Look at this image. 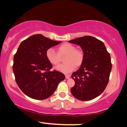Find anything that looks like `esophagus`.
I'll list each match as a JSON object with an SVG mask.
<instances>
[{"label":"esophagus","mask_w":127,"mask_h":127,"mask_svg":"<svg viewBox=\"0 0 127 127\" xmlns=\"http://www.w3.org/2000/svg\"><path fill=\"white\" fill-rule=\"evenodd\" d=\"M65 78H66V79H69L70 78V75H65Z\"/></svg>","instance_id":"1"}]
</instances>
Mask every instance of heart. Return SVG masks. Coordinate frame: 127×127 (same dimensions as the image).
<instances>
[{
    "instance_id": "b5f03b06",
    "label": "heart",
    "mask_w": 127,
    "mask_h": 127,
    "mask_svg": "<svg viewBox=\"0 0 127 127\" xmlns=\"http://www.w3.org/2000/svg\"><path fill=\"white\" fill-rule=\"evenodd\" d=\"M57 51L49 48L46 51V58L54 66H57L62 62V57L64 58L63 64L57 67V70L64 73H69L81 66L84 59V51L81 49L76 48L75 45L69 43H63L57 47Z\"/></svg>"
}]
</instances>
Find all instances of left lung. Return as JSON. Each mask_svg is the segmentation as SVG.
I'll use <instances>...</instances> for the list:
<instances>
[{
	"mask_svg": "<svg viewBox=\"0 0 127 127\" xmlns=\"http://www.w3.org/2000/svg\"><path fill=\"white\" fill-rule=\"evenodd\" d=\"M68 42L79 45L84 53L82 65L72 73L75 84L71 93L81 101L95 98L104 91L109 82L112 70L110 54L103 42L93 36L78 37Z\"/></svg>",
	"mask_w": 127,
	"mask_h": 127,
	"instance_id": "1",
	"label": "left lung"
}]
</instances>
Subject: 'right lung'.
<instances>
[{"instance_id": "1", "label": "right lung", "mask_w": 127, "mask_h": 127, "mask_svg": "<svg viewBox=\"0 0 127 127\" xmlns=\"http://www.w3.org/2000/svg\"><path fill=\"white\" fill-rule=\"evenodd\" d=\"M61 42L38 34L20 43L12 68L17 85L26 95L35 100L48 98L65 79L62 73L50 70L52 65L46 58V51Z\"/></svg>"}]
</instances>
